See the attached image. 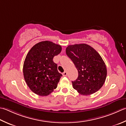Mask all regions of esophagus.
Wrapping results in <instances>:
<instances>
[{
	"mask_svg": "<svg viewBox=\"0 0 126 126\" xmlns=\"http://www.w3.org/2000/svg\"><path fill=\"white\" fill-rule=\"evenodd\" d=\"M62 75L63 76H66L67 75V73H66V71H64V72L62 73Z\"/></svg>",
	"mask_w": 126,
	"mask_h": 126,
	"instance_id": "1",
	"label": "esophagus"
}]
</instances>
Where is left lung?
I'll return each instance as SVG.
<instances>
[{
    "instance_id": "8db88e82",
    "label": "left lung",
    "mask_w": 126,
    "mask_h": 126,
    "mask_svg": "<svg viewBox=\"0 0 126 126\" xmlns=\"http://www.w3.org/2000/svg\"><path fill=\"white\" fill-rule=\"evenodd\" d=\"M66 54L78 70V77L72 81L73 88L82 95L94 93L104 85L107 78L105 64L97 51L86 44L69 45Z\"/></svg>"
}]
</instances>
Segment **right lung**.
Instances as JSON below:
<instances>
[{
	"label": "right lung",
	"mask_w": 126,
	"mask_h": 126,
	"mask_svg": "<svg viewBox=\"0 0 126 126\" xmlns=\"http://www.w3.org/2000/svg\"><path fill=\"white\" fill-rule=\"evenodd\" d=\"M62 51V47L51 41L35 44L27 53L24 62V78L32 92L46 96L57 86L62 75L58 71L53 58Z\"/></svg>",
	"instance_id": "obj_1"
}]
</instances>
